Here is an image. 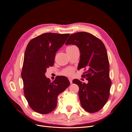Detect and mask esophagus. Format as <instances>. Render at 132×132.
Here are the masks:
<instances>
[{
    "instance_id": "obj_1",
    "label": "esophagus",
    "mask_w": 132,
    "mask_h": 132,
    "mask_svg": "<svg viewBox=\"0 0 132 132\" xmlns=\"http://www.w3.org/2000/svg\"><path fill=\"white\" fill-rule=\"evenodd\" d=\"M69 81H70V84H72V79L71 78H69Z\"/></svg>"
}]
</instances>
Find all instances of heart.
<instances>
[{"instance_id":"b5f03b06","label":"heart","mask_w":132,"mask_h":132,"mask_svg":"<svg viewBox=\"0 0 132 132\" xmlns=\"http://www.w3.org/2000/svg\"><path fill=\"white\" fill-rule=\"evenodd\" d=\"M77 47L71 46L68 48L67 49H75L77 48ZM74 73V69L73 68H67L64 69L62 72V74L65 76H71Z\"/></svg>"}]
</instances>
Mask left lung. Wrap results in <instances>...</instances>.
Returning a JSON list of instances; mask_svg holds the SVG:
<instances>
[{
  "label": "left lung",
  "instance_id": "8db88e82",
  "mask_svg": "<svg viewBox=\"0 0 132 132\" xmlns=\"http://www.w3.org/2000/svg\"><path fill=\"white\" fill-rule=\"evenodd\" d=\"M65 45L77 46L80 52L78 69H84L81 77L88 83L74 79L79 87L81 105L86 111L95 113L102 109L110 96L111 80L106 47L100 39L91 34L79 32L71 35Z\"/></svg>",
  "mask_w": 132,
  "mask_h": 132
}]
</instances>
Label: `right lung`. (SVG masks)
<instances>
[{
    "label": "right lung",
    "mask_w": 132,
    "mask_h": 132,
    "mask_svg": "<svg viewBox=\"0 0 132 132\" xmlns=\"http://www.w3.org/2000/svg\"><path fill=\"white\" fill-rule=\"evenodd\" d=\"M70 35L45 33L29 42L25 50L21 77L23 93L30 107L40 114H48L57 106L58 95L70 85L63 76L51 82L45 76L47 69L54 64L55 53Z\"/></svg>",
    "instance_id": "add662e5"
}]
</instances>
